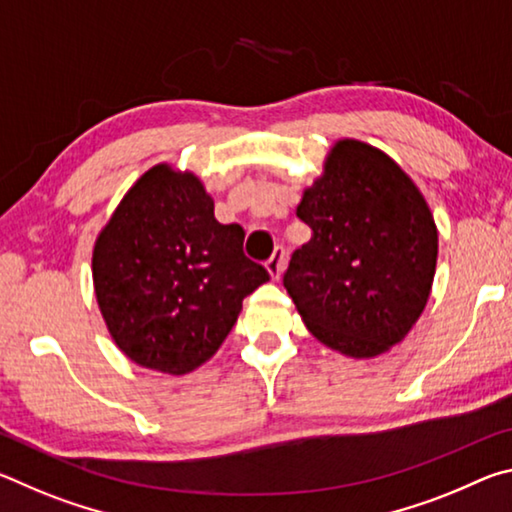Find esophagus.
I'll list each match as a JSON object with an SVG mask.
<instances>
[{
    "mask_svg": "<svg viewBox=\"0 0 512 512\" xmlns=\"http://www.w3.org/2000/svg\"><path fill=\"white\" fill-rule=\"evenodd\" d=\"M284 262H287V253H284V248H275L273 257L266 262V271L271 275V280H280V275L284 271Z\"/></svg>",
    "mask_w": 512,
    "mask_h": 512,
    "instance_id": "1",
    "label": "esophagus"
}]
</instances>
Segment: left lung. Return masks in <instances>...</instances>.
<instances>
[{
    "label": "left lung",
    "instance_id": "obj_1",
    "mask_svg": "<svg viewBox=\"0 0 512 512\" xmlns=\"http://www.w3.org/2000/svg\"><path fill=\"white\" fill-rule=\"evenodd\" d=\"M296 214L311 239L291 255L284 287L309 332L354 359L391 350L436 273L438 230L420 189L384 151L341 140Z\"/></svg>",
    "mask_w": 512,
    "mask_h": 512
}]
</instances>
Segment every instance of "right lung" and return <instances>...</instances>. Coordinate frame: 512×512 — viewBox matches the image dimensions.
Masks as SVG:
<instances>
[{
	"label": "right lung",
	"instance_id": "right-lung-1",
	"mask_svg": "<svg viewBox=\"0 0 512 512\" xmlns=\"http://www.w3.org/2000/svg\"><path fill=\"white\" fill-rule=\"evenodd\" d=\"M244 228L214 219L194 173L158 164L121 198L92 253L99 309L137 366L185 375L221 348L241 302L268 280Z\"/></svg>",
	"mask_w": 512,
	"mask_h": 512
}]
</instances>
